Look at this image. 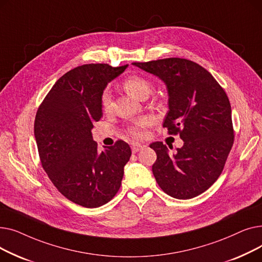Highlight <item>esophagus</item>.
<instances>
[{
  "instance_id": "obj_1",
  "label": "esophagus",
  "mask_w": 262,
  "mask_h": 262,
  "mask_svg": "<svg viewBox=\"0 0 262 262\" xmlns=\"http://www.w3.org/2000/svg\"><path fill=\"white\" fill-rule=\"evenodd\" d=\"M132 150H133V153H137V152H139L140 149H142L143 148V145L142 144H140V143H138V142H136V143H132Z\"/></svg>"
}]
</instances>
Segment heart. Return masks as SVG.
<instances>
[{"label":"heart","mask_w":262,"mask_h":262,"mask_svg":"<svg viewBox=\"0 0 262 262\" xmlns=\"http://www.w3.org/2000/svg\"><path fill=\"white\" fill-rule=\"evenodd\" d=\"M123 88L127 93L139 100H144L153 91V84L147 78L140 75H133L126 78L123 82ZM102 106L104 112H109L112 109V96L108 91H105L102 95ZM149 124L148 118H141L134 122L128 126L127 132L134 138H141L144 135V128Z\"/></svg>","instance_id":"obj_1"}]
</instances>
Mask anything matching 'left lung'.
<instances>
[{
    "label": "left lung",
    "mask_w": 262,
    "mask_h": 262,
    "mask_svg": "<svg viewBox=\"0 0 262 262\" xmlns=\"http://www.w3.org/2000/svg\"><path fill=\"white\" fill-rule=\"evenodd\" d=\"M133 64L166 84L169 112L163 127L170 135L180 134L184 141L173 155L160 141L149 145L157 154L152 167L157 184L178 200L202 194L221 175L233 144L231 107L225 91L206 69L188 59Z\"/></svg>",
    "instance_id": "1"
}]
</instances>
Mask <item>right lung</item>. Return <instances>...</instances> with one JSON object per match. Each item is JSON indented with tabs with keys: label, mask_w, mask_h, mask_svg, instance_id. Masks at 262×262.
I'll list each match as a JSON object with an SVG mask.
<instances>
[{
	"label": "right lung",
	"mask_w": 262,
	"mask_h": 262,
	"mask_svg": "<svg viewBox=\"0 0 262 262\" xmlns=\"http://www.w3.org/2000/svg\"><path fill=\"white\" fill-rule=\"evenodd\" d=\"M126 68L76 67L55 82L37 110L34 133L41 164L60 193L82 207H100L117 194L132 155L122 140L99 153L91 134L103 116L104 89Z\"/></svg>",
	"instance_id": "obj_1"
}]
</instances>
